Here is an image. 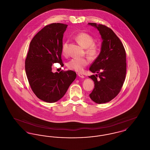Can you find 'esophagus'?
Listing matches in <instances>:
<instances>
[{
	"label": "esophagus",
	"mask_w": 150,
	"mask_h": 150,
	"mask_svg": "<svg viewBox=\"0 0 150 150\" xmlns=\"http://www.w3.org/2000/svg\"><path fill=\"white\" fill-rule=\"evenodd\" d=\"M78 75L79 77H80V78H84V76L82 74L78 73Z\"/></svg>",
	"instance_id": "34e87169"
}]
</instances>
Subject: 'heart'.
Listing matches in <instances>:
<instances>
[{"label":"heart","mask_w":150,"mask_h":150,"mask_svg":"<svg viewBox=\"0 0 150 150\" xmlns=\"http://www.w3.org/2000/svg\"><path fill=\"white\" fill-rule=\"evenodd\" d=\"M76 41L84 48H86V54L91 59H94L98 56L100 48L98 44L94 42V38L92 36L86 33H80L75 36ZM68 42L64 43L62 46V54L66 56L67 54ZM89 64V59L86 58H74L67 63L69 69L76 72H82L84 67Z\"/></svg>","instance_id":"obj_1"}]
</instances>
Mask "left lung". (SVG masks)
<instances>
[{"label": "left lung", "mask_w": 150, "mask_h": 150, "mask_svg": "<svg viewBox=\"0 0 150 150\" xmlns=\"http://www.w3.org/2000/svg\"><path fill=\"white\" fill-rule=\"evenodd\" d=\"M88 24L97 29L103 40L100 54L89 68L93 73H98L89 76L94 83L89 97L97 103H105L114 98L124 84L127 71L126 53L120 39L111 29L96 23Z\"/></svg>", "instance_id": "obj_1"}]
</instances>
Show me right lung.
I'll use <instances>...</instances> for the list:
<instances>
[{"mask_svg": "<svg viewBox=\"0 0 150 150\" xmlns=\"http://www.w3.org/2000/svg\"><path fill=\"white\" fill-rule=\"evenodd\" d=\"M67 25L45 26L31 40L25 59V71L33 92L40 100L53 103L62 98L76 77L71 70L53 73L52 66L61 59L62 39Z\"/></svg>", "mask_w": 150, "mask_h": 150, "instance_id": "1", "label": "right lung"}]
</instances>
